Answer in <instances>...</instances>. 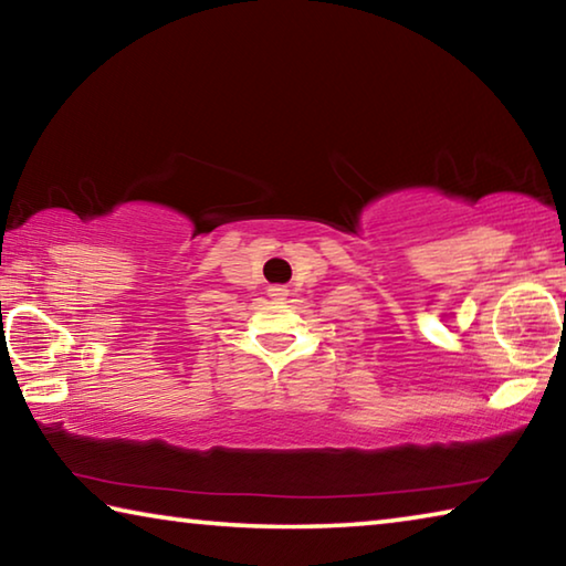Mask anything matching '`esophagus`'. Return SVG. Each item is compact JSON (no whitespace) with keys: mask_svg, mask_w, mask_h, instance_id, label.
<instances>
[{"mask_svg":"<svg viewBox=\"0 0 566 566\" xmlns=\"http://www.w3.org/2000/svg\"><path fill=\"white\" fill-rule=\"evenodd\" d=\"M270 296L274 302H282V300H286V296H290V290H286V286H270Z\"/></svg>","mask_w":566,"mask_h":566,"instance_id":"esophagus-1","label":"esophagus"}]
</instances>
